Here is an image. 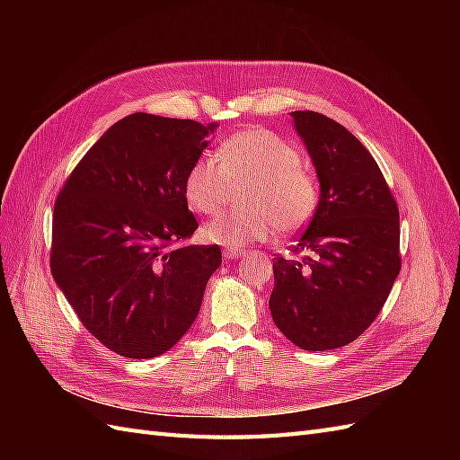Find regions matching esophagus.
Masks as SVG:
<instances>
[{"instance_id": "obj_1", "label": "esophagus", "mask_w": 460, "mask_h": 460, "mask_svg": "<svg viewBox=\"0 0 460 460\" xmlns=\"http://www.w3.org/2000/svg\"><path fill=\"white\" fill-rule=\"evenodd\" d=\"M222 255H225V259H226V261H232V259L243 257V255H245V249H234V247H225V249H222Z\"/></svg>"}]
</instances>
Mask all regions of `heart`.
I'll use <instances>...</instances> for the list:
<instances>
[{
    "label": "heart",
    "instance_id": "heart-1",
    "mask_svg": "<svg viewBox=\"0 0 460 460\" xmlns=\"http://www.w3.org/2000/svg\"><path fill=\"white\" fill-rule=\"evenodd\" d=\"M213 155H199L184 178V198L199 215H215L230 186L249 182L245 208L222 213L205 226L208 242L242 247L267 242L280 228L296 232L316 211V180L303 169L301 151L278 134L249 128L228 136Z\"/></svg>",
    "mask_w": 460,
    "mask_h": 460
}]
</instances>
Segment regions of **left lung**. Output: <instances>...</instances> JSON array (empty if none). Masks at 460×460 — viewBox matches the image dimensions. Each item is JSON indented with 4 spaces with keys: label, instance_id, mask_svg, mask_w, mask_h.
Wrapping results in <instances>:
<instances>
[{
    "label": "left lung",
    "instance_id": "left-lung-1",
    "mask_svg": "<svg viewBox=\"0 0 460 460\" xmlns=\"http://www.w3.org/2000/svg\"><path fill=\"white\" fill-rule=\"evenodd\" d=\"M320 182V199L294 253L276 257L270 314L305 351L355 341L378 316L401 270L399 208L368 149L314 111H294Z\"/></svg>",
    "mask_w": 460,
    "mask_h": 460
}]
</instances>
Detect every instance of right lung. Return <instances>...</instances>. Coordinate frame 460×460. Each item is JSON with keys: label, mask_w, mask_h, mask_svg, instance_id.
Here are the masks:
<instances>
[{"label": "right lung", "mask_w": 460, "mask_h": 460, "mask_svg": "<svg viewBox=\"0 0 460 460\" xmlns=\"http://www.w3.org/2000/svg\"><path fill=\"white\" fill-rule=\"evenodd\" d=\"M217 122L134 113L115 122L66 178L53 208L51 274L80 323L128 358L166 353L196 320L220 267L196 232L184 178Z\"/></svg>", "instance_id": "1"}]
</instances>
